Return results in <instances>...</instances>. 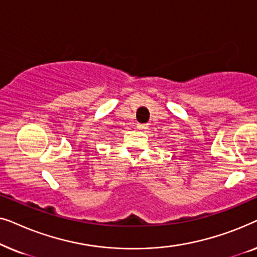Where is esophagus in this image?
<instances>
[{
  "label": "esophagus",
  "mask_w": 257,
  "mask_h": 257,
  "mask_svg": "<svg viewBox=\"0 0 257 257\" xmlns=\"http://www.w3.org/2000/svg\"><path fill=\"white\" fill-rule=\"evenodd\" d=\"M137 128H138V130H146L147 125L146 124H137Z\"/></svg>",
  "instance_id": "34e87169"
}]
</instances>
